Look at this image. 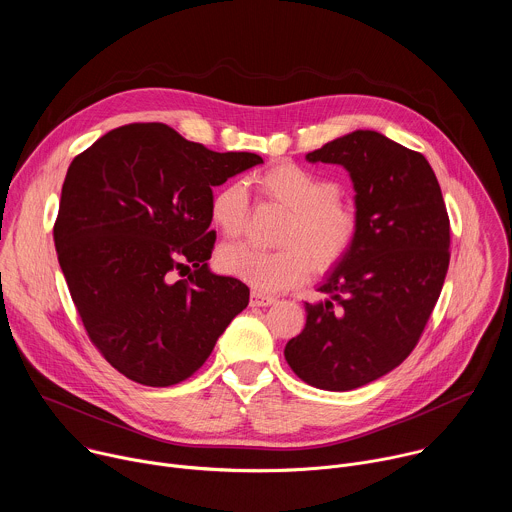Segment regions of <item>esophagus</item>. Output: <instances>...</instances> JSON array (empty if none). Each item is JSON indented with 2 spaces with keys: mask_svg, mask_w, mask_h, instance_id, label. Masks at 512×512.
<instances>
[{
  "mask_svg": "<svg viewBox=\"0 0 512 512\" xmlns=\"http://www.w3.org/2000/svg\"><path fill=\"white\" fill-rule=\"evenodd\" d=\"M277 300L273 296H265V294H259V291H253L251 294V306L253 308H265V306H273Z\"/></svg>",
  "mask_w": 512,
  "mask_h": 512,
  "instance_id": "esophagus-1",
  "label": "esophagus"
}]
</instances>
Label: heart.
Returning <instances> with one entry per match:
<instances>
[{"label": "heart", "instance_id": "obj_1", "mask_svg": "<svg viewBox=\"0 0 512 512\" xmlns=\"http://www.w3.org/2000/svg\"><path fill=\"white\" fill-rule=\"evenodd\" d=\"M273 202L289 210L277 251H261L247 243L218 251V265L229 275L247 281L257 291L275 294L298 285L312 267L328 271L354 247L358 237L356 208L338 198L330 178L294 162L275 164L253 178ZM249 198L241 184L218 188L210 198V221L227 239L245 231Z\"/></svg>", "mask_w": 512, "mask_h": 512}]
</instances>
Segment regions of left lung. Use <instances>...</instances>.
<instances>
[{"label": "left lung", "mask_w": 512, "mask_h": 512, "mask_svg": "<svg viewBox=\"0 0 512 512\" xmlns=\"http://www.w3.org/2000/svg\"><path fill=\"white\" fill-rule=\"evenodd\" d=\"M342 166L358 237L306 302V328L285 344L304 383L352 391L391 373L415 348L450 265V218L429 162L383 133L356 129L306 156Z\"/></svg>", "instance_id": "obj_1"}]
</instances>
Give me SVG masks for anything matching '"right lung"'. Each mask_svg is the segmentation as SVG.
<instances>
[{
  "label": "right lung",
  "mask_w": 512,
  "mask_h": 512,
  "mask_svg": "<svg viewBox=\"0 0 512 512\" xmlns=\"http://www.w3.org/2000/svg\"><path fill=\"white\" fill-rule=\"evenodd\" d=\"M257 164V154H218L164 123H131L68 166L58 263L91 342L127 379H188L247 308L249 287L208 269L210 198Z\"/></svg>",
  "instance_id": "1"
}]
</instances>
